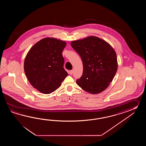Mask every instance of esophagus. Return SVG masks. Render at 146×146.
<instances>
[{"instance_id": "obj_1", "label": "esophagus", "mask_w": 146, "mask_h": 146, "mask_svg": "<svg viewBox=\"0 0 146 146\" xmlns=\"http://www.w3.org/2000/svg\"><path fill=\"white\" fill-rule=\"evenodd\" d=\"M73 72H74V71H73V70H70V71H69V74H71V75H72V74H73Z\"/></svg>"}]
</instances>
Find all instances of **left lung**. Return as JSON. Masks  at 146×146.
<instances>
[{"instance_id": "obj_1", "label": "left lung", "mask_w": 146, "mask_h": 146, "mask_svg": "<svg viewBox=\"0 0 146 146\" xmlns=\"http://www.w3.org/2000/svg\"><path fill=\"white\" fill-rule=\"evenodd\" d=\"M70 44L83 63V74L76 81L78 85L87 92L94 94L106 90L118 67L114 48L106 40L94 36L74 40Z\"/></svg>"}]
</instances>
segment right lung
<instances>
[{
    "instance_id": "1",
    "label": "right lung",
    "mask_w": 146,
    "mask_h": 146,
    "mask_svg": "<svg viewBox=\"0 0 146 146\" xmlns=\"http://www.w3.org/2000/svg\"><path fill=\"white\" fill-rule=\"evenodd\" d=\"M66 45L65 41L46 37L35 44L27 53L25 74L31 85L41 93L53 92L68 76L63 67L62 52Z\"/></svg>"
}]
</instances>
